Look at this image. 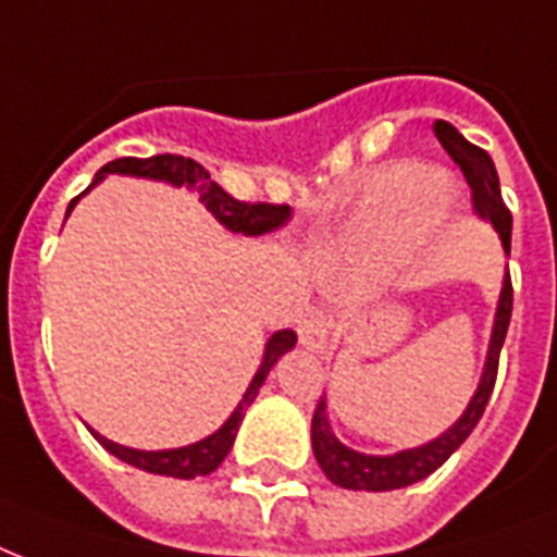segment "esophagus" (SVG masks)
Segmentation results:
<instances>
[{
  "instance_id": "obj_1",
  "label": "esophagus",
  "mask_w": 557,
  "mask_h": 557,
  "mask_svg": "<svg viewBox=\"0 0 557 557\" xmlns=\"http://www.w3.org/2000/svg\"><path fill=\"white\" fill-rule=\"evenodd\" d=\"M299 339L301 346L310 348V351H322L327 346V319L319 313V310H310L299 319Z\"/></svg>"
}]
</instances>
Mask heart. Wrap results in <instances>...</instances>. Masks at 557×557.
Segmentation results:
<instances>
[{
  "label": "heart",
  "mask_w": 557,
  "mask_h": 557,
  "mask_svg": "<svg viewBox=\"0 0 557 557\" xmlns=\"http://www.w3.org/2000/svg\"><path fill=\"white\" fill-rule=\"evenodd\" d=\"M426 206L430 214H438L444 206L438 176L430 168L404 162L381 171L348 220L346 235L325 256L322 270L346 282L366 278L372 267L416 238L424 226Z\"/></svg>",
  "instance_id": "obj_1"
}]
</instances>
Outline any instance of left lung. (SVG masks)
Returning <instances> with one entry per match:
<instances>
[{
  "instance_id": "8db88e82",
  "label": "left lung",
  "mask_w": 557,
  "mask_h": 557,
  "mask_svg": "<svg viewBox=\"0 0 557 557\" xmlns=\"http://www.w3.org/2000/svg\"><path fill=\"white\" fill-rule=\"evenodd\" d=\"M433 131L438 136V141H442V148L450 153L456 165L462 168L465 180L471 185L473 209H476V214L482 220H491V226L497 230L499 240H503V249H506L508 256L511 252V211L506 209L503 194H499L497 168H494L488 153L465 139L454 124L435 122ZM511 299H515V290H511V275L506 270L480 386L473 392L471 404L459 416V421L454 426H447L433 442L421 444V447H409V450H400V454L392 456L357 454V450H351L348 444H343L334 435V430L327 424L325 398H319L313 421H310V442H313V456H317L319 468H322L327 480L348 491H395L407 488V485H412L418 480H426L435 468H442L459 450V444L473 433V426L480 424L482 412L488 407L494 381H497L499 348L506 343L508 322H511Z\"/></svg>"
}]
</instances>
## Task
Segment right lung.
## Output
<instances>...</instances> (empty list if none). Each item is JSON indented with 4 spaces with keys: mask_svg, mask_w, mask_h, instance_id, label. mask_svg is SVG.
Masks as SVG:
<instances>
[{
    "mask_svg": "<svg viewBox=\"0 0 557 557\" xmlns=\"http://www.w3.org/2000/svg\"><path fill=\"white\" fill-rule=\"evenodd\" d=\"M107 174H127V176H145V180H159V183L171 185H185L191 191L200 194V202H206V209L214 214V218L226 226L230 232H240V235H267V232L278 230L290 220V206H273V202H240L235 200L232 194H226L214 180L209 176V171L194 162V159L174 157V153H159V157L136 159L124 157L113 159L95 174L92 185H98ZM89 185V188H92ZM86 188V191H89ZM84 191V194H86ZM81 197L69 202V211L75 209V202ZM66 211V214H69ZM296 346V334L293 331H275L273 337L267 339L264 357H261V366H258L256 377L249 383V389L244 392V398L235 407L226 424L220 426L218 433L206 435L200 442L188 444V447H176V450H136V447H124V444H115L110 438H103L101 433L92 435L101 442L103 450H110L113 456H119L122 462L133 465V468H141L148 473H159V476H176V480H194V476H206V473L218 471V465L226 459V454L235 444V435H238V426L244 421V409L256 400L258 389L264 386L267 374L278 363V357L284 351H290Z\"/></svg>",
    "mask_w": 557,
    "mask_h": 557,
    "instance_id": "add662e5",
    "label": "right lung"
}]
</instances>
